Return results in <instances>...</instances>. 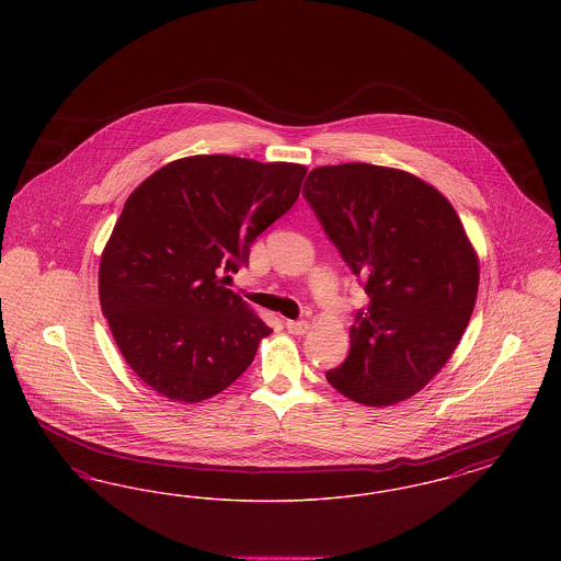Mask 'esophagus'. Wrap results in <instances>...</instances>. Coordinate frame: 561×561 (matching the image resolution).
Here are the masks:
<instances>
[{"label": "esophagus", "instance_id": "obj_1", "mask_svg": "<svg viewBox=\"0 0 561 561\" xmlns=\"http://www.w3.org/2000/svg\"><path fill=\"white\" fill-rule=\"evenodd\" d=\"M286 330H288L290 334H307L309 323L302 320H286Z\"/></svg>", "mask_w": 561, "mask_h": 561}]
</instances>
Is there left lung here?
<instances>
[{"mask_svg":"<svg viewBox=\"0 0 561 561\" xmlns=\"http://www.w3.org/2000/svg\"><path fill=\"white\" fill-rule=\"evenodd\" d=\"M305 197L370 298L328 382L387 408L412 398L458 347L480 286V256L458 214L423 179L387 165H320Z\"/></svg>","mask_w":561,"mask_h":561,"instance_id":"1","label":"left lung"}]
</instances>
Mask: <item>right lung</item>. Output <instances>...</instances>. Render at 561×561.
<instances>
[{
    "instance_id": "right-lung-1",
    "label": "right lung",
    "mask_w": 561,
    "mask_h": 561,
    "mask_svg": "<svg viewBox=\"0 0 561 561\" xmlns=\"http://www.w3.org/2000/svg\"><path fill=\"white\" fill-rule=\"evenodd\" d=\"M305 174L290 161L188 156L126 199L101 254L99 298L124 359L165 400L225 391L271 334L222 273L293 208Z\"/></svg>"
}]
</instances>
